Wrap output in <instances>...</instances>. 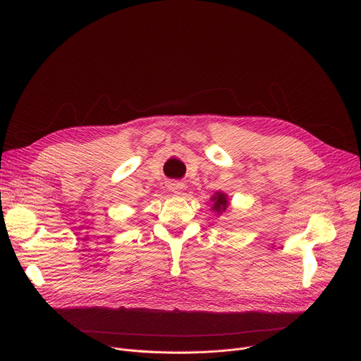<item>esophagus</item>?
Instances as JSON below:
<instances>
[{
    "mask_svg": "<svg viewBox=\"0 0 361 361\" xmlns=\"http://www.w3.org/2000/svg\"><path fill=\"white\" fill-rule=\"evenodd\" d=\"M183 188H184V184H181V183H178V181H173V183L168 184V190H169L171 193H174V195L181 193Z\"/></svg>",
    "mask_w": 361,
    "mask_h": 361,
    "instance_id": "esophagus-1",
    "label": "esophagus"
}]
</instances>
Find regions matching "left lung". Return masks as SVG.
<instances>
[{
    "instance_id": "8db88e82",
    "label": "left lung",
    "mask_w": 361,
    "mask_h": 361,
    "mask_svg": "<svg viewBox=\"0 0 361 361\" xmlns=\"http://www.w3.org/2000/svg\"><path fill=\"white\" fill-rule=\"evenodd\" d=\"M211 211H214L216 215H222L226 211L230 209V200H228V195L224 192H216L212 197H211Z\"/></svg>"
}]
</instances>
